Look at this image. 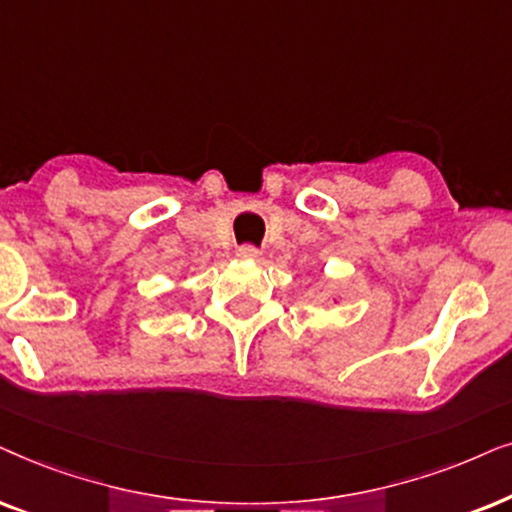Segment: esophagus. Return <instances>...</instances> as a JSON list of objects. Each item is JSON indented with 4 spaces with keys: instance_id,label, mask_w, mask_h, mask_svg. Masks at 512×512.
I'll use <instances>...</instances> for the list:
<instances>
[{
    "instance_id": "1",
    "label": "esophagus",
    "mask_w": 512,
    "mask_h": 512,
    "mask_svg": "<svg viewBox=\"0 0 512 512\" xmlns=\"http://www.w3.org/2000/svg\"><path fill=\"white\" fill-rule=\"evenodd\" d=\"M238 257L248 262H257L260 260V250L252 248V245H243V248H238Z\"/></svg>"
}]
</instances>
